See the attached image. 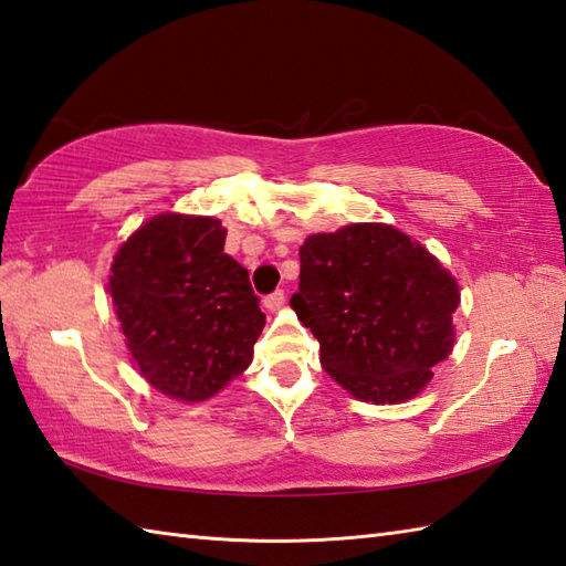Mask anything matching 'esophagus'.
Wrapping results in <instances>:
<instances>
[{"label":"esophagus","instance_id":"34e87169","mask_svg":"<svg viewBox=\"0 0 566 566\" xmlns=\"http://www.w3.org/2000/svg\"><path fill=\"white\" fill-rule=\"evenodd\" d=\"M284 302H286V294H284V290H276V292H272V294L264 296V306H268L270 311L282 308V306H284Z\"/></svg>","mask_w":566,"mask_h":566}]
</instances>
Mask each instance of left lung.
Returning <instances> with one entry per match:
<instances>
[{"instance_id":"1","label":"left lung","mask_w":566,"mask_h":566,"mask_svg":"<svg viewBox=\"0 0 566 566\" xmlns=\"http://www.w3.org/2000/svg\"><path fill=\"white\" fill-rule=\"evenodd\" d=\"M292 296L321 365L371 403L411 399L454 345L457 282L430 252L384 223L308 235Z\"/></svg>"}]
</instances>
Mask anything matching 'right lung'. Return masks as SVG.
<instances>
[{"instance_id":"add662e5","label":"right lung","mask_w":566,"mask_h":566,"mask_svg":"<svg viewBox=\"0 0 566 566\" xmlns=\"http://www.w3.org/2000/svg\"><path fill=\"white\" fill-rule=\"evenodd\" d=\"M226 228L203 216H155L116 252L109 292L128 350L155 389L203 401L252 363L264 328Z\"/></svg>"}]
</instances>
